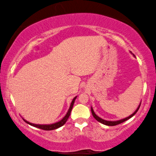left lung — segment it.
I'll use <instances>...</instances> for the list:
<instances>
[{
  "mask_svg": "<svg viewBox=\"0 0 156 156\" xmlns=\"http://www.w3.org/2000/svg\"><path fill=\"white\" fill-rule=\"evenodd\" d=\"M133 55L134 56V55ZM140 104H141V101H140V104H139V106H138V108H136V110L135 112H134L133 113V114H132L131 115H130L129 116L126 117V118L123 119H121V120H119V121H106V120H104V119H102L101 118H100V117L98 116L97 115L95 114L94 112V110H93L92 107H91V114H92L93 116L94 117V119H95L96 120H97V121H99V122L101 123H103V124H104V125H106V126H116V125L120 124V123H123V122H124V121H127V120H129V119H131V117H133V116H134V115H135V114H136V112H138V110L139 109L140 106Z\"/></svg>",
  "mask_w": 156,
  "mask_h": 156,
  "instance_id": "1",
  "label": "left lung"
}]
</instances>
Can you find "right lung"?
<instances>
[{"label":"right lung","mask_w":156,"mask_h":156,"mask_svg":"<svg viewBox=\"0 0 156 156\" xmlns=\"http://www.w3.org/2000/svg\"><path fill=\"white\" fill-rule=\"evenodd\" d=\"M77 97H75L72 100V102H71V104H70V106H69V110H68V112L67 113V114L65 115V116L64 117V118L60 120L57 123H52V124H35V123H30L29 121H27L26 120H25L24 119H23V120L25 123H28L29 125L30 126H33L34 127H36V128H38V129H42V130H44V131H51V130H54V129H58V128L62 126L65 124V123L67 122V119H69V117L70 116V113L72 112V108H73V105H74V101H75L76 98Z\"/></svg>","instance_id":"1"}]
</instances>
